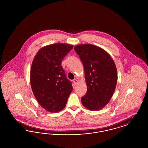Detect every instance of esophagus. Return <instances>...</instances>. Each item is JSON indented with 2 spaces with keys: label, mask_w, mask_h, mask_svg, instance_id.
I'll return each mask as SVG.
<instances>
[{
  "label": "esophagus",
  "mask_w": 148,
  "mask_h": 148,
  "mask_svg": "<svg viewBox=\"0 0 148 148\" xmlns=\"http://www.w3.org/2000/svg\"><path fill=\"white\" fill-rule=\"evenodd\" d=\"M77 83H78L77 80V79H74V80H73V83H74V85L77 84Z\"/></svg>",
  "instance_id": "obj_1"
}]
</instances>
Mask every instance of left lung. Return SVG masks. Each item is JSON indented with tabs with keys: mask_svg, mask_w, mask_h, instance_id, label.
<instances>
[{
	"mask_svg": "<svg viewBox=\"0 0 148 148\" xmlns=\"http://www.w3.org/2000/svg\"><path fill=\"white\" fill-rule=\"evenodd\" d=\"M82 62L87 85L86 94L81 99L86 109L97 111L109 102L115 91L118 74L115 64L105 50L89 44L74 47Z\"/></svg>",
	"mask_w": 148,
	"mask_h": 148,
	"instance_id": "8db88e82",
	"label": "left lung"
}]
</instances>
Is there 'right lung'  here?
Returning a JSON list of instances; mask_svg holds the SVG:
<instances>
[{
    "instance_id": "add662e5",
    "label": "right lung",
    "mask_w": 148,
    "mask_h": 148,
    "mask_svg": "<svg viewBox=\"0 0 148 148\" xmlns=\"http://www.w3.org/2000/svg\"><path fill=\"white\" fill-rule=\"evenodd\" d=\"M73 47L65 43L43 47L32 64L30 82L32 91L39 104L50 113L62 110L73 90L61 63Z\"/></svg>"
}]
</instances>
